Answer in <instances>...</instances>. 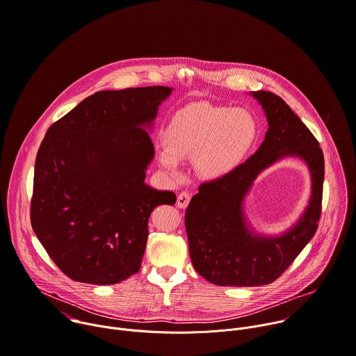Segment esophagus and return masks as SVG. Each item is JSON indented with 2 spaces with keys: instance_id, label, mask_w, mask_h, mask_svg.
I'll list each match as a JSON object with an SVG mask.
<instances>
[{
  "instance_id": "34e87169",
  "label": "esophagus",
  "mask_w": 356,
  "mask_h": 356,
  "mask_svg": "<svg viewBox=\"0 0 356 356\" xmlns=\"http://www.w3.org/2000/svg\"><path fill=\"white\" fill-rule=\"evenodd\" d=\"M190 198H191L190 193L181 191V193L177 195V207H179V208H186V207L188 205V202H190Z\"/></svg>"
}]
</instances>
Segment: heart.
<instances>
[{
    "label": "heart",
    "mask_w": 356,
    "mask_h": 356,
    "mask_svg": "<svg viewBox=\"0 0 356 356\" xmlns=\"http://www.w3.org/2000/svg\"><path fill=\"white\" fill-rule=\"evenodd\" d=\"M257 137V122L245 108L197 104L177 111L163 134L159 159L173 173L177 159H194L198 173L219 179L241 165Z\"/></svg>",
    "instance_id": "b5f03b06"
}]
</instances>
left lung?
<instances>
[{
	"instance_id": "8db88e82",
	"label": "left lung",
	"mask_w": 356,
	"mask_h": 356,
	"mask_svg": "<svg viewBox=\"0 0 356 356\" xmlns=\"http://www.w3.org/2000/svg\"><path fill=\"white\" fill-rule=\"evenodd\" d=\"M266 111L268 130L260 148L226 176L205 181L184 216L195 271L219 286H260L274 282L314 236L323 200L324 156L318 141L291 107L273 92H252ZM284 156H298L312 176V195L301 219L277 238L253 234L243 201L255 177Z\"/></svg>"
}]
</instances>
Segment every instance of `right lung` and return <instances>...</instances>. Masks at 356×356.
I'll return each instance as SVG.
<instances>
[{"instance_id":"add662e5","label":"right lung","mask_w":356,"mask_h":356,"mask_svg":"<svg viewBox=\"0 0 356 356\" xmlns=\"http://www.w3.org/2000/svg\"><path fill=\"white\" fill-rule=\"evenodd\" d=\"M169 86L100 90L50 126L38 151L31 223L71 280L111 285L141 268L151 212L176 202L145 184Z\"/></svg>"}]
</instances>
